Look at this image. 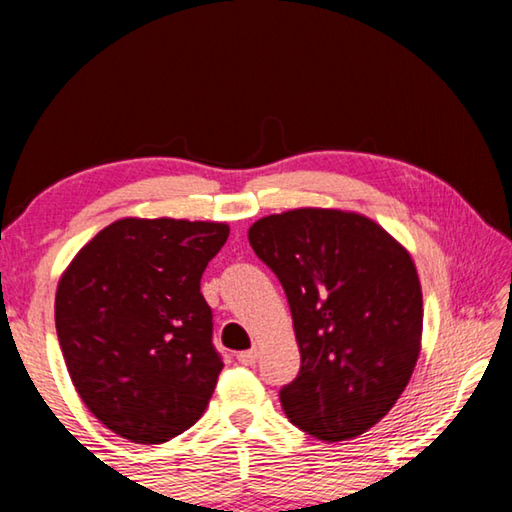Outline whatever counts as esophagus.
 Returning a JSON list of instances; mask_svg holds the SVG:
<instances>
[{"label": "esophagus", "mask_w": 512, "mask_h": 512, "mask_svg": "<svg viewBox=\"0 0 512 512\" xmlns=\"http://www.w3.org/2000/svg\"><path fill=\"white\" fill-rule=\"evenodd\" d=\"M237 361L241 363V366H255L257 361V350H244L237 354Z\"/></svg>", "instance_id": "34e87169"}]
</instances>
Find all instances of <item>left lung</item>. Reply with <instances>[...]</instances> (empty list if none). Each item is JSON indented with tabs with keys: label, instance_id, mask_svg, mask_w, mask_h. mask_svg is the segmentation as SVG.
I'll list each match as a JSON object with an SVG mask.
<instances>
[{
	"label": "left lung",
	"instance_id": "left-lung-1",
	"mask_svg": "<svg viewBox=\"0 0 512 512\" xmlns=\"http://www.w3.org/2000/svg\"><path fill=\"white\" fill-rule=\"evenodd\" d=\"M248 241L287 293L300 348L284 413L327 443L361 436L393 409L420 354L411 255L366 216L314 207L264 216Z\"/></svg>",
	"mask_w": 512,
	"mask_h": 512
}]
</instances>
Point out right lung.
Masks as SVG:
<instances>
[{"mask_svg":"<svg viewBox=\"0 0 512 512\" xmlns=\"http://www.w3.org/2000/svg\"><path fill=\"white\" fill-rule=\"evenodd\" d=\"M225 223L121 219L63 275L56 334L76 391L121 438L160 445L201 418L223 359L201 293Z\"/></svg>","mask_w":512,"mask_h":512,"instance_id":"1","label":"right lung"}]
</instances>
